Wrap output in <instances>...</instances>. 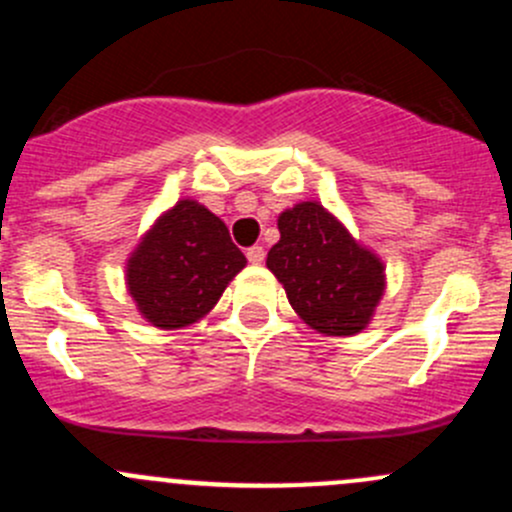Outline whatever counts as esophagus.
<instances>
[{"mask_svg": "<svg viewBox=\"0 0 512 512\" xmlns=\"http://www.w3.org/2000/svg\"><path fill=\"white\" fill-rule=\"evenodd\" d=\"M247 260H250L252 265H262V260H265V247H250V250H247Z\"/></svg>", "mask_w": 512, "mask_h": 512, "instance_id": "esophagus-1", "label": "esophagus"}]
</instances>
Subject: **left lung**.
Wrapping results in <instances>:
<instances>
[{
    "label": "left lung",
    "mask_w": 512,
    "mask_h": 512,
    "mask_svg": "<svg viewBox=\"0 0 512 512\" xmlns=\"http://www.w3.org/2000/svg\"><path fill=\"white\" fill-rule=\"evenodd\" d=\"M267 267L304 324L327 337L366 329L384 297V262L361 247L324 205L304 200L280 213Z\"/></svg>",
    "instance_id": "8db88e82"
}]
</instances>
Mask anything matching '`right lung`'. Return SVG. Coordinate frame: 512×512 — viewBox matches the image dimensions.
Wrapping results in <instances>:
<instances>
[{
	"mask_svg": "<svg viewBox=\"0 0 512 512\" xmlns=\"http://www.w3.org/2000/svg\"><path fill=\"white\" fill-rule=\"evenodd\" d=\"M245 265L218 215L178 200L131 252L126 285L146 322L180 329L203 319Z\"/></svg>",
	"mask_w": 512,
	"mask_h": 512,
	"instance_id": "right-lung-1",
	"label": "right lung"
}]
</instances>
